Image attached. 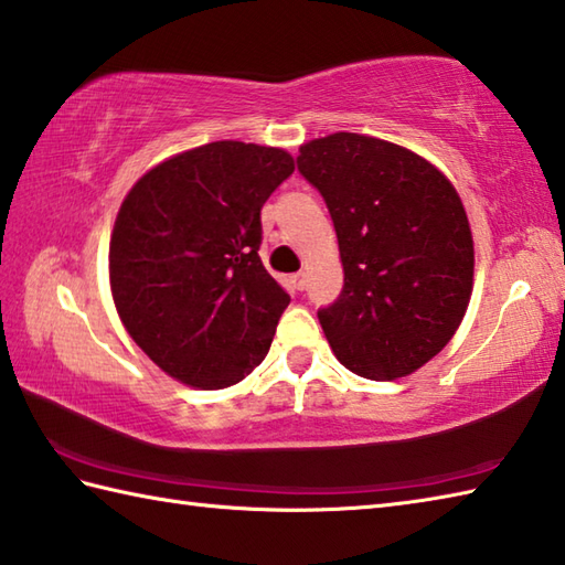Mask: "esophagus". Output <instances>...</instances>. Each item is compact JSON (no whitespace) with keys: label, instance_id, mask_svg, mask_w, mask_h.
<instances>
[{"label":"esophagus","instance_id":"esophagus-1","mask_svg":"<svg viewBox=\"0 0 565 565\" xmlns=\"http://www.w3.org/2000/svg\"><path fill=\"white\" fill-rule=\"evenodd\" d=\"M290 282H292V287H295V290H299V292H302V290H305V285H307V278H305V273H297V275H292V278H290Z\"/></svg>","mask_w":565,"mask_h":565}]
</instances>
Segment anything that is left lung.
I'll use <instances>...</instances> for the list:
<instances>
[{"label": "left lung", "instance_id": "1", "mask_svg": "<svg viewBox=\"0 0 565 565\" xmlns=\"http://www.w3.org/2000/svg\"><path fill=\"white\" fill-rule=\"evenodd\" d=\"M297 168L339 238L343 290L317 315L333 355L383 383L419 371L473 295V234L451 180L405 146L349 131L299 146Z\"/></svg>", "mask_w": 565, "mask_h": 565}]
</instances>
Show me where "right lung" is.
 Segmentation results:
<instances>
[{
    "instance_id": "1",
    "label": "right lung",
    "mask_w": 565,
    "mask_h": 565,
    "mask_svg": "<svg viewBox=\"0 0 565 565\" xmlns=\"http://www.w3.org/2000/svg\"><path fill=\"white\" fill-rule=\"evenodd\" d=\"M292 170L282 148L214 141L166 158L124 198L109 241L114 307L178 383L222 390L268 355L290 295L260 263V210Z\"/></svg>"
}]
</instances>
